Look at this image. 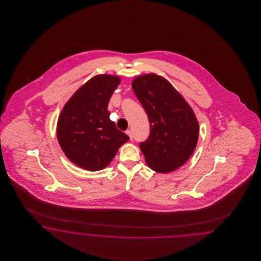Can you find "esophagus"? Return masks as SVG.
Masks as SVG:
<instances>
[{"mask_svg": "<svg viewBox=\"0 0 261 261\" xmlns=\"http://www.w3.org/2000/svg\"><path fill=\"white\" fill-rule=\"evenodd\" d=\"M126 134L129 136L130 140H132V139H133V134H132V131H131V130H127Z\"/></svg>", "mask_w": 261, "mask_h": 261, "instance_id": "34e87169", "label": "esophagus"}]
</instances>
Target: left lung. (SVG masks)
<instances>
[{"label": "left lung", "instance_id": "8db88e82", "mask_svg": "<svg viewBox=\"0 0 261 261\" xmlns=\"http://www.w3.org/2000/svg\"><path fill=\"white\" fill-rule=\"evenodd\" d=\"M135 95L146 112L150 134L140 142L147 166L160 173L171 172L192 155L199 136L193 110L166 79L155 73L132 82Z\"/></svg>", "mask_w": 261, "mask_h": 261}]
</instances>
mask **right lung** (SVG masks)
I'll use <instances>...</instances> for the list:
<instances>
[{"label":"right lung","instance_id":"obj_1","mask_svg":"<svg viewBox=\"0 0 261 261\" xmlns=\"http://www.w3.org/2000/svg\"><path fill=\"white\" fill-rule=\"evenodd\" d=\"M120 79L99 74L90 79L65 104L57 122V139L67 158L89 171L108 166L129 140L111 120L108 103Z\"/></svg>","mask_w":261,"mask_h":261}]
</instances>
